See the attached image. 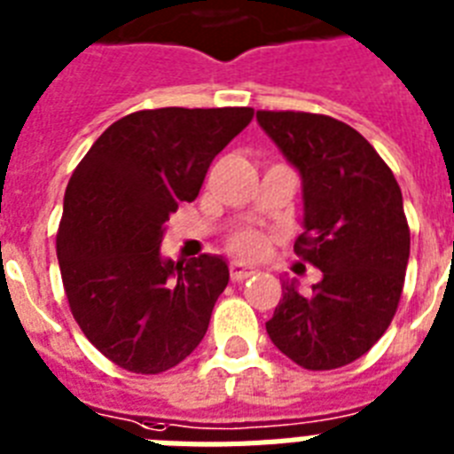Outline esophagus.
Masks as SVG:
<instances>
[{
  "label": "esophagus",
  "instance_id": "obj_1",
  "mask_svg": "<svg viewBox=\"0 0 454 454\" xmlns=\"http://www.w3.org/2000/svg\"><path fill=\"white\" fill-rule=\"evenodd\" d=\"M254 273L253 267H248V264H243V262H231V267H230V276L234 283H243L246 278H250Z\"/></svg>",
  "mask_w": 454,
  "mask_h": 454
}]
</instances>
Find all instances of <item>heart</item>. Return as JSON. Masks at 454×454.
<instances>
[{"instance_id":"heart-1","label":"heart","mask_w":454,"mask_h":454,"mask_svg":"<svg viewBox=\"0 0 454 454\" xmlns=\"http://www.w3.org/2000/svg\"><path fill=\"white\" fill-rule=\"evenodd\" d=\"M231 250L243 257H257L264 250V236L257 231H239L231 239Z\"/></svg>"}]
</instances>
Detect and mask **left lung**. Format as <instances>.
<instances>
[{
	"label": "left lung",
	"mask_w": 454,
	"mask_h": 454,
	"mask_svg": "<svg viewBox=\"0 0 454 454\" xmlns=\"http://www.w3.org/2000/svg\"><path fill=\"white\" fill-rule=\"evenodd\" d=\"M257 122L301 176L294 253L322 271L309 294L283 280L267 334L303 369H339L369 353L402 299L411 254L402 190L373 145L340 120L257 111Z\"/></svg>",
	"instance_id": "left-lung-1"
}]
</instances>
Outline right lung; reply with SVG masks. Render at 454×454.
<instances>
[{"label":"right lung","instance_id":"add662e5","mask_svg":"<svg viewBox=\"0 0 454 454\" xmlns=\"http://www.w3.org/2000/svg\"><path fill=\"white\" fill-rule=\"evenodd\" d=\"M253 108H153L108 127L71 174L58 230L69 309L120 369L162 373L204 339L230 283L218 254L164 260L160 243L181 201H194L213 157Z\"/></svg>","mask_w":454,"mask_h":454}]
</instances>
